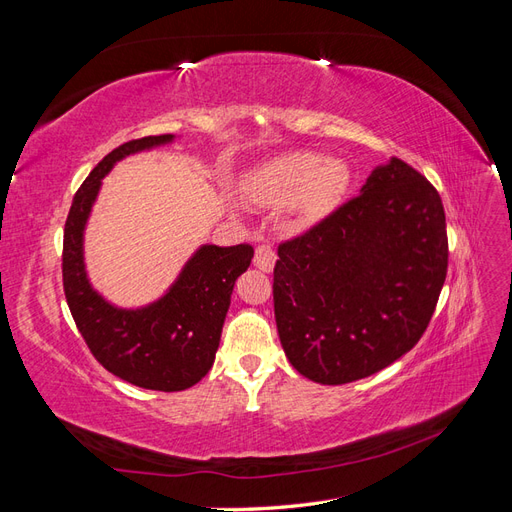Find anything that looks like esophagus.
<instances>
[{
  "label": "esophagus",
  "instance_id": "obj_1",
  "mask_svg": "<svg viewBox=\"0 0 512 512\" xmlns=\"http://www.w3.org/2000/svg\"><path fill=\"white\" fill-rule=\"evenodd\" d=\"M275 260H277V256H275V250L271 247V243H269V241H260V243L256 245L254 265H256L260 271L271 273L273 267H275Z\"/></svg>",
  "mask_w": 512,
  "mask_h": 512
}]
</instances>
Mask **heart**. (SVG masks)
Wrapping results in <instances>:
<instances>
[{"label":"heart","mask_w":512,"mask_h":512,"mask_svg":"<svg viewBox=\"0 0 512 512\" xmlns=\"http://www.w3.org/2000/svg\"><path fill=\"white\" fill-rule=\"evenodd\" d=\"M346 185L348 168L344 162L322 158L314 151H294L260 166L245 181V190L265 205H284L292 200L294 222L312 226L335 209Z\"/></svg>","instance_id":"b5f03b06"}]
</instances>
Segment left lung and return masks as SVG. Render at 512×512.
Wrapping results in <instances>:
<instances>
[{
	"label": "left lung",
	"instance_id": "left-lung-1",
	"mask_svg": "<svg viewBox=\"0 0 512 512\" xmlns=\"http://www.w3.org/2000/svg\"><path fill=\"white\" fill-rule=\"evenodd\" d=\"M277 256L273 307L290 365L320 384L367 378L410 352L436 309L448 267L440 194L391 158Z\"/></svg>",
	"mask_w": 512,
	"mask_h": 512
}]
</instances>
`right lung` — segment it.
<instances>
[{
	"mask_svg": "<svg viewBox=\"0 0 512 512\" xmlns=\"http://www.w3.org/2000/svg\"><path fill=\"white\" fill-rule=\"evenodd\" d=\"M175 141V134L123 143L89 173L74 194L64 230V292L72 318L98 363L149 391H185L203 380L215 361L237 277L254 258L252 245L205 243L188 258L160 299L117 307L91 286L85 269V228L113 166L134 153Z\"/></svg>",
	"mask_w": 512,
	"mask_h": 512,
	"instance_id": "right-lung-1",
	"label": "right lung"
}]
</instances>
